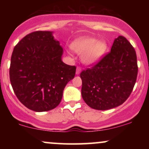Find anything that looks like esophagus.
Listing matches in <instances>:
<instances>
[{"label":"esophagus","instance_id":"esophagus-1","mask_svg":"<svg viewBox=\"0 0 149 149\" xmlns=\"http://www.w3.org/2000/svg\"><path fill=\"white\" fill-rule=\"evenodd\" d=\"M80 72H81V68H80V66H77V68H76V74L77 75L80 74Z\"/></svg>","mask_w":149,"mask_h":149}]
</instances>
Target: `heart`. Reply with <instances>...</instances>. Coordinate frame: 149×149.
Instances as JSON below:
<instances>
[{
	"instance_id": "heart-1",
	"label": "heart",
	"mask_w": 149,
	"mask_h": 149,
	"mask_svg": "<svg viewBox=\"0 0 149 149\" xmlns=\"http://www.w3.org/2000/svg\"><path fill=\"white\" fill-rule=\"evenodd\" d=\"M73 49L79 54H83L85 64L96 63L102 58L107 49V44L104 41H98L94 38H82L73 43Z\"/></svg>"
}]
</instances>
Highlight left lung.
Returning <instances> with one entry per match:
<instances>
[{"mask_svg": "<svg viewBox=\"0 0 149 149\" xmlns=\"http://www.w3.org/2000/svg\"><path fill=\"white\" fill-rule=\"evenodd\" d=\"M137 73L135 49L120 36L114 40L111 52L80 73L83 100L96 110L118 107L130 95Z\"/></svg>", "mask_w": 149, "mask_h": 149, "instance_id": "8db88e82", "label": "left lung"}]
</instances>
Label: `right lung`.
Returning <instances> with one entry per match:
<instances>
[{
  "instance_id": "1",
  "label": "right lung",
  "mask_w": 149,
  "mask_h": 149,
  "mask_svg": "<svg viewBox=\"0 0 149 149\" xmlns=\"http://www.w3.org/2000/svg\"><path fill=\"white\" fill-rule=\"evenodd\" d=\"M62 54V47L50 31L32 32L15 45L10 80L17 97L26 107L47 111L60 103L63 90L76 70L61 61Z\"/></svg>"
}]
</instances>
